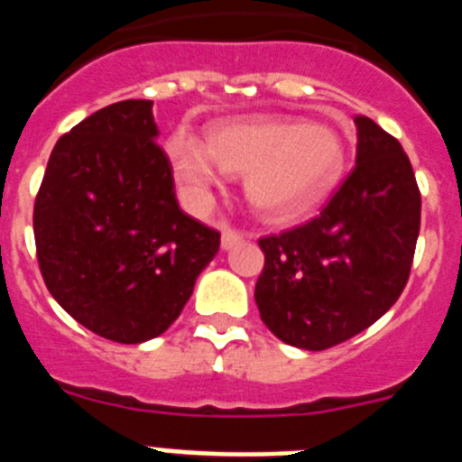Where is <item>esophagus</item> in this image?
Listing matches in <instances>:
<instances>
[{
  "instance_id": "obj_1",
  "label": "esophagus",
  "mask_w": 462,
  "mask_h": 462,
  "mask_svg": "<svg viewBox=\"0 0 462 462\" xmlns=\"http://www.w3.org/2000/svg\"><path fill=\"white\" fill-rule=\"evenodd\" d=\"M240 240H243V234H240V231L231 228L228 224H222V247L224 250H231V247H234V245H238Z\"/></svg>"
}]
</instances>
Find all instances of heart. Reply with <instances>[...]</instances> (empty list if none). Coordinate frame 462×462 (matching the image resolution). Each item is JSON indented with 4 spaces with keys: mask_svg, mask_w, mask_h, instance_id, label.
<instances>
[{
    "mask_svg": "<svg viewBox=\"0 0 462 462\" xmlns=\"http://www.w3.org/2000/svg\"><path fill=\"white\" fill-rule=\"evenodd\" d=\"M175 178L196 206L210 199L219 171L245 175V194L268 219H287L324 199L345 171V145L330 126L296 117L247 116L212 126L208 148L175 134Z\"/></svg>",
    "mask_w": 462,
    "mask_h": 462,
    "instance_id": "obj_1",
    "label": "heart"
}]
</instances>
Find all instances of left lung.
Listing matches in <instances>:
<instances>
[{
    "label": "left lung",
    "mask_w": 462,
    "mask_h": 462,
    "mask_svg": "<svg viewBox=\"0 0 462 462\" xmlns=\"http://www.w3.org/2000/svg\"><path fill=\"white\" fill-rule=\"evenodd\" d=\"M356 122V166L308 224L259 240L261 321L291 346L321 352L373 326L410 280L421 191L410 157L370 117Z\"/></svg>",
    "instance_id": "8db88e82"
}]
</instances>
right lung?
<instances>
[{"mask_svg":"<svg viewBox=\"0 0 462 462\" xmlns=\"http://www.w3.org/2000/svg\"><path fill=\"white\" fill-rule=\"evenodd\" d=\"M157 136L152 101L97 110L57 141L34 201L48 291L79 324L122 345L162 336L219 250V231L178 206Z\"/></svg>","mask_w":462,"mask_h":462,"instance_id":"1","label":"right lung"}]
</instances>
